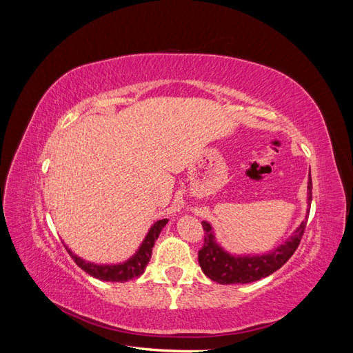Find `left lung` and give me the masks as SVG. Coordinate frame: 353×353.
<instances>
[{
    "mask_svg": "<svg viewBox=\"0 0 353 353\" xmlns=\"http://www.w3.org/2000/svg\"><path fill=\"white\" fill-rule=\"evenodd\" d=\"M309 172H311V170H309ZM311 201L312 179L311 174H309L307 206H311ZM306 222L307 216L301 225L297 227V230L293 232V236L290 239L270 253L261 256H234L221 248L215 240V236H213L212 225L209 222L203 221L201 225L206 232L205 243H203V248L199 250V263L203 272H205L212 281H216L219 284H245L258 281L261 279H265V276L271 275L276 270H280L281 266L292 258L299 243L302 240L306 228Z\"/></svg>",
    "mask_w": 353,
    "mask_h": 353,
    "instance_id": "8db88e82",
    "label": "left lung"
}]
</instances>
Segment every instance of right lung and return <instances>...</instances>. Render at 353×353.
<instances>
[{"instance_id": "obj_1", "label": "right lung", "mask_w": 353, "mask_h": 353, "mask_svg": "<svg viewBox=\"0 0 353 353\" xmlns=\"http://www.w3.org/2000/svg\"><path fill=\"white\" fill-rule=\"evenodd\" d=\"M166 222H168V219H160V221L154 222L150 231L147 232V236L143 240L141 245L138 248L137 253L132 256V258L125 261L123 263H117V265L91 263V262L81 259L79 256L70 252V249H68V245H66V250L72 256V259L77 262L79 268L83 270L87 274H90L91 276H94V279H99L101 281L125 283V281H130L132 279H137V276H140L144 272L147 263L150 262L154 243L159 237L160 231H162V228L166 225Z\"/></svg>"}]
</instances>
